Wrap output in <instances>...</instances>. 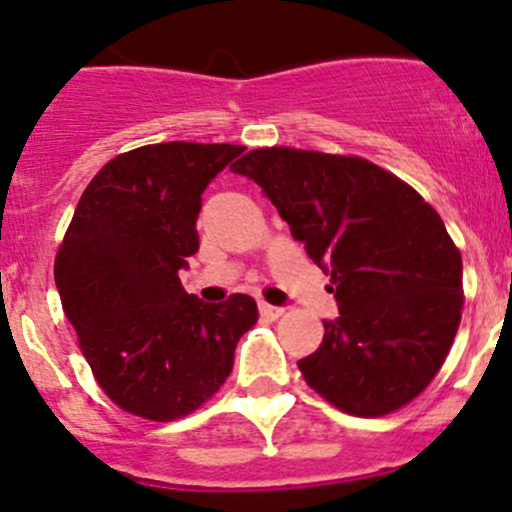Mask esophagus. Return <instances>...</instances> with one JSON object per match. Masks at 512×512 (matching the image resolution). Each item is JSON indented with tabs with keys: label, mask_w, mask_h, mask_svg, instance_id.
<instances>
[{
	"label": "esophagus",
	"mask_w": 512,
	"mask_h": 512,
	"mask_svg": "<svg viewBox=\"0 0 512 512\" xmlns=\"http://www.w3.org/2000/svg\"><path fill=\"white\" fill-rule=\"evenodd\" d=\"M260 316L267 318V320H277V318L284 316V308L272 306V303H260Z\"/></svg>",
	"instance_id": "obj_1"
}]
</instances>
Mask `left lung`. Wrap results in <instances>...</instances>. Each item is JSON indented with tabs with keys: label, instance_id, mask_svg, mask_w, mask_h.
<instances>
[{
	"label": "left lung",
	"instance_id": "8db88e82",
	"mask_svg": "<svg viewBox=\"0 0 512 512\" xmlns=\"http://www.w3.org/2000/svg\"><path fill=\"white\" fill-rule=\"evenodd\" d=\"M233 172L262 187L330 274L340 318L299 359L330 406L379 418L408 406L445 364L464 308L462 255L411 184L357 155L257 148Z\"/></svg>",
	"mask_w": 512,
	"mask_h": 512
}]
</instances>
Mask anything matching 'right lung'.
<instances>
[{
	"label": "right lung",
	"mask_w": 512,
	"mask_h": 512,
	"mask_svg": "<svg viewBox=\"0 0 512 512\" xmlns=\"http://www.w3.org/2000/svg\"><path fill=\"white\" fill-rule=\"evenodd\" d=\"M230 143L143 145L106 162L80 196L55 255V286L101 391L138 418L170 423L226 384L257 323L252 296L204 303L179 269L199 250L201 194Z\"/></svg>",
	"instance_id": "add662e5"
}]
</instances>
